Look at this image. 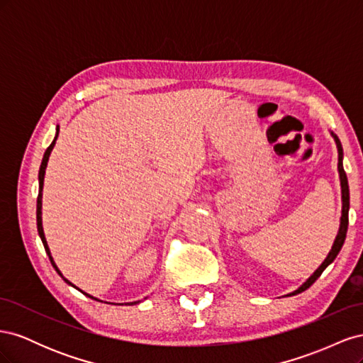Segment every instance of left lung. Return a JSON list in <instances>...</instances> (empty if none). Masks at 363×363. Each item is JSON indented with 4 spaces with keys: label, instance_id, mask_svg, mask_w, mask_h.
<instances>
[{
    "label": "left lung",
    "instance_id": "8db88e82",
    "mask_svg": "<svg viewBox=\"0 0 363 363\" xmlns=\"http://www.w3.org/2000/svg\"><path fill=\"white\" fill-rule=\"evenodd\" d=\"M335 136V135H333ZM335 140H336V145H337V151H339V162H337V169H339V177H340V188H342V218H340V227H339V233L335 239V244L330 250V252H328L327 259L323 262V265L318 268L313 276L307 280L303 286L300 289H296L295 292H292L291 295H295V294H300L303 291H306L307 288H311L312 284L315 283V280L321 276L323 271L330 265V263L336 259L337 252L340 251V248H342L344 245V240H345V236H347V230H348V208H350V189H348V180H347V174L344 171V167H342V157H344V152H342V145H340V140L335 136Z\"/></svg>",
    "mask_w": 363,
    "mask_h": 363
}]
</instances>
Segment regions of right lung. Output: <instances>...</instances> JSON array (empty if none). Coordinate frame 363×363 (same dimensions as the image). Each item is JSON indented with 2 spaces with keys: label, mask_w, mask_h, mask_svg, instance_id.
<instances>
[{
  "label": "right lung",
  "mask_w": 363,
  "mask_h": 363,
  "mask_svg": "<svg viewBox=\"0 0 363 363\" xmlns=\"http://www.w3.org/2000/svg\"><path fill=\"white\" fill-rule=\"evenodd\" d=\"M57 135H59V128H57V133H56V138H54V140L51 142V145L47 148V151H45V155H43V159H42V163H40V169H39V195H38V207H36V219H38V232H39V236H40V239H42V244H43V247H45V251H47V255H48V257H50V260H51V265L54 267V269L57 271V274L59 276L67 281L68 284H71L67 279H65L63 276H62V272L59 271V268L56 267V263H54V260H52V257H51V252H50V248H48V245H47V240H45V235H43V228H42V218H40V211H42V188H43V177H45V168H47V162H48V157H50V155H51V150L54 148V144H56V139H57ZM74 286V284H72ZM87 295V294H86ZM87 296H91V295H87ZM91 298H94V296H91ZM133 304V303H131Z\"/></svg>",
  "instance_id": "obj_1"
}]
</instances>
